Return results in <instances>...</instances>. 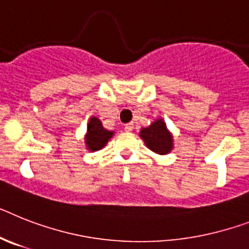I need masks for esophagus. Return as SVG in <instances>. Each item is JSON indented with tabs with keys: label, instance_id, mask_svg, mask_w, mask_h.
<instances>
[{
	"label": "esophagus",
	"instance_id": "1",
	"mask_svg": "<svg viewBox=\"0 0 249 249\" xmlns=\"http://www.w3.org/2000/svg\"><path fill=\"white\" fill-rule=\"evenodd\" d=\"M133 129V123H127V124H124V131L126 132H131Z\"/></svg>",
	"mask_w": 249,
	"mask_h": 249
}]
</instances>
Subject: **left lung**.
Returning a JSON list of instances; mask_svg holds the SVG:
<instances>
[{"mask_svg":"<svg viewBox=\"0 0 249 249\" xmlns=\"http://www.w3.org/2000/svg\"><path fill=\"white\" fill-rule=\"evenodd\" d=\"M139 135L147 149L159 155L169 154L174 147L173 135L168 129L163 118H158L150 126L141 128Z\"/></svg>","mask_w":249,"mask_h":249,"instance_id":"1","label":"left lung"}]
</instances>
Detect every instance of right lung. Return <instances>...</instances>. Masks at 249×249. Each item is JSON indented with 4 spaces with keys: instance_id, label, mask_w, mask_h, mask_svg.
<instances>
[{
    "instance_id": "add662e5",
    "label": "right lung",
    "mask_w": 249,
    "mask_h": 249,
    "mask_svg": "<svg viewBox=\"0 0 249 249\" xmlns=\"http://www.w3.org/2000/svg\"><path fill=\"white\" fill-rule=\"evenodd\" d=\"M113 135H114L113 131L106 129L103 127V123L99 118L90 117L89 122H88V129H86L85 137H84L86 149L91 153L102 150L108 143V141L112 139Z\"/></svg>"
}]
</instances>
